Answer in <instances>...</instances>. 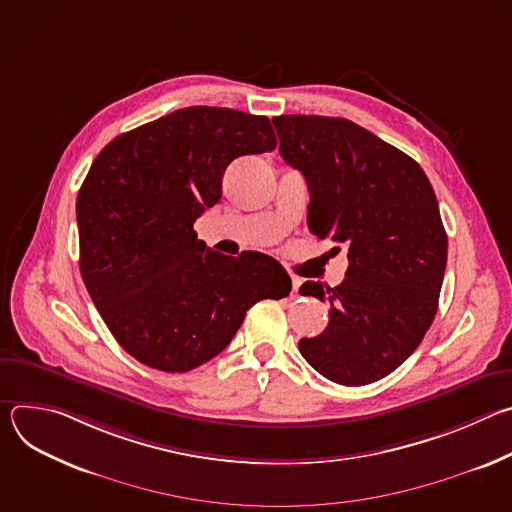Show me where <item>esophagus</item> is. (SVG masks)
I'll return each mask as SVG.
<instances>
[{"label":"esophagus","instance_id":"esophagus-1","mask_svg":"<svg viewBox=\"0 0 512 512\" xmlns=\"http://www.w3.org/2000/svg\"><path fill=\"white\" fill-rule=\"evenodd\" d=\"M298 289H300V281H294V287H291V296L298 298V296H300V294H298Z\"/></svg>","mask_w":512,"mask_h":512}]
</instances>
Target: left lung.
Instances as JSON below:
<instances>
[{"instance_id":"8db88e82","label":"left lung","mask_w":512,"mask_h":512,"mask_svg":"<svg viewBox=\"0 0 512 512\" xmlns=\"http://www.w3.org/2000/svg\"><path fill=\"white\" fill-rule=\"evenodd\" d=\"M273 125L281 158L306 178L310 231L348 251L340 285L300 287L330 304L326 330L302 338L300 352L338 385L375 383L413 354L437 312L448 235L435 192L413 158L348 119L279 115Z\"/></svg>"}]
</instances>
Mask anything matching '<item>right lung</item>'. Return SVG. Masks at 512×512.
<instances>
[{
    "mask_svg": "<svg viewBox=\"0 0 512 512\" xmlns=\"http://www.w3.org/2000/svg\"><path fill=\"white\" fill-rule=\"evenodd\" d=\"M275 145L263 115L186 107L117 135L95 158L77 198L81 275L135 360L192 371L227 348L253 304L289 294L273 257L221 255L194 231L227 166Z\"/></svg>",
    "mask_w": 512,
    "mask_h": 512,
    "instance_id": "obj_1",
    "label": "right lung"
}]
</instances>
